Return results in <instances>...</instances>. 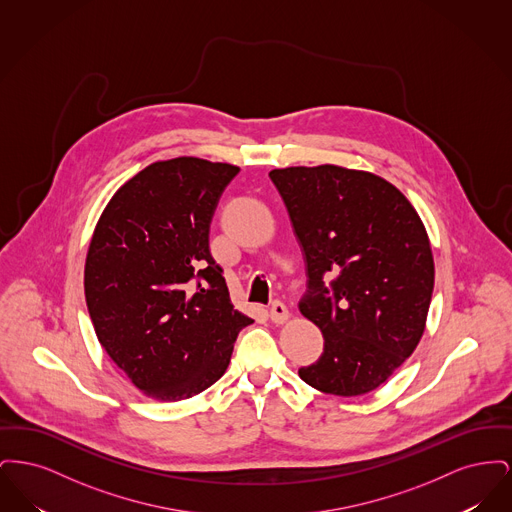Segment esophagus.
<instances>
[{
	"label": "esophagus",
	"mask_w": 512,
	"mask_h": 512,
	"mask_svg": "<svg viewBox=\"0 0 512 512\" xmlns=\"http://www.w3.org/2000/svg\"><path fill=\"white\" fill-rule=\"evenodd\" d=\"M288 318H290V311H288V307L282 301H274L270 305V320L274 324H284Z\"/></svg>",
	"instance_id": "esophagus-1"
}]
</instances>
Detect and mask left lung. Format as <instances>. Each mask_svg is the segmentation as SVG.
I'll use <instances>...</instances> for the list:
<instances>
[{
  "label": "left lung",
  "instance_id": "1",
  "mask_svg": "<svg viewBox=\"0 0 512 512\" xmlns=\"http://www.w3.org/2000/svg\"><path fill=\"white\" fill-rule=\"evenodd\" d=\"M307 259L299 311L324 336L299 368L315 390H376L413 355L434 292V257L409 199L388 180L336 165L268 172Z\"/></svg>",
  "mask_w": 512,
  "mask_h": 512
}]
</instances>
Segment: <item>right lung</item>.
I'll list each match as a JSON object with an SVG mask.
<instances>
[{
	"mask_svg": "<svg viewBox=\"0 0 512 512\" xmlns=\"http://www.w3.org/2000/svg\"><path fill=\"white\" fill-rule=\"evenodd\" d=\"M238 172L197 157L157 161L117 190L94 230L84 293L96 336L157 401L215 384L253 322L234 309L209 249L220 195Z\"/></svg>",
	"mask_w": 512,
	"mask_h": 512,
	"instance_id": "right-lung-1",
	"label": "right lung"
}]
</instances>
